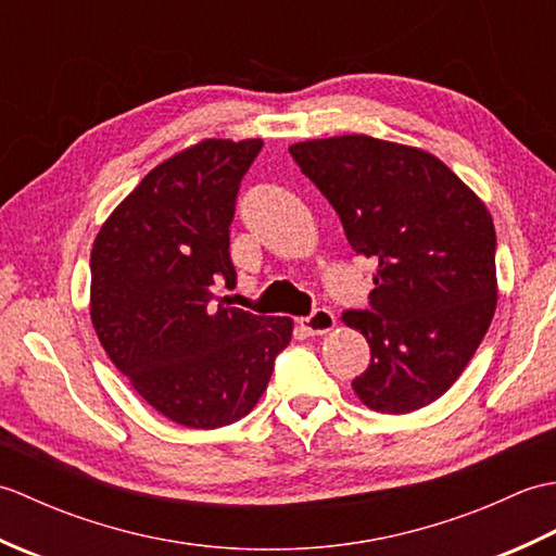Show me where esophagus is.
<instances>
[{
  "label": "esophagus",
  "instance_id": "obj_1",
  "mask_svg": "<svg viewBox=\"0 0 556 556\" xmlns=\"http://www.w3.org/2000/svg\"><path fill=\"white\" fill-rule=\"evenodd\" d=\"M299 325H301V329H303V332L308 334V337H320V334L332 332L334 325H337V317H334L332 311L317 308L313 315L301 317Z\"/></svg>",
  "mask_w": 556,
  "mask_h": 556
}]
</instances>
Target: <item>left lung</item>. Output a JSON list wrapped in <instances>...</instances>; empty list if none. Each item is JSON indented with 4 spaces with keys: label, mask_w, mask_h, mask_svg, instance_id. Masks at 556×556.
<instances>
[{
    "label": "left lung",
    "mask_w": 556,
    "mask_h": 556,
    "mask_svg": "<svg viewBox=\"0 0 556 556\" xmlns=\"http://www.w3.org/2000/svg\"><path fill=\"white\" fill-rule=\"evenodd\" d=\"M356 253L377 263L370 311L346 327L370 344L351 382L365 406L410 413L440 399L473 358L497 308L492 215L432 152L363 134L293 143Z\"/></svg>",
    "instance_id": "1"
}]
</instances>
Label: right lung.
Wrapping results in <instances>:
<instances>
[{
	"label": "right lung",
	"mask_w": 556,
	"mask_h": 556,
	"mask_svg": "<svg viewBox=\"0 0 556 556\" xmlns=\"http://www.w3.org/2000/svg\"><path fill=\"white\" fill-rule=\"evenodd\" d=\"M263 140L205 138L176 152L102 224L90 253V320L102 349L148 404L186 428L215 430L263 396L291 317L217 301L236 287L229 227Z\"/></svg>",
	"instance_id": "right-lung-1"
}]
</instances>
